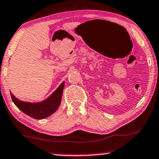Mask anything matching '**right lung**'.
Returning a JSON list of instances; mask_svg holds the SVG:
<instances>
[{
	"instance_id": "add662e5",
	"label": "right lung",
	"mask_w": 159,
	"mask_h": 159,
	"mask_svg": "<svg viewBox=\"0 0 159 159\" xmlns=\"http://www.w3.org/2000/svg\"><path fill=\"white\" fill-rule=\"evenodd\" d=\"M64 85L65 82H62L57 88V89L48 99L39 103H30L20 101L16 99L11 92L10 94L12 101L23 113L35 119H43L54 113L60 106Z\"/></svg>"
}]
</instances>
